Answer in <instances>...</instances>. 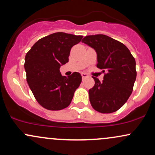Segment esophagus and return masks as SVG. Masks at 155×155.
<instances>
[{"label":"esophagus","instance_id":"esophagus-1","mask_svg":"<svg viewBox=\"0 0 155 155\" xmlns=\"http://www.w3.org/2000/svg\"><path fill=\"white\" fill-rule=\"evenodd\" d=\"M81 76H82V79H84V78L88 77V74L86 73H81Z\"/></svg>","mask_w":155,"mask_h":155}]
</instances>
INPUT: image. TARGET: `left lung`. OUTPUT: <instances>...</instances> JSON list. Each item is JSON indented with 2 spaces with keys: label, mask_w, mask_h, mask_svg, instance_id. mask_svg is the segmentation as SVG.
<instances>
[{
  "label": "left lung",
  "mask_w": 155,
  "mask_h": 155,
  "mask_svg": "<svg viewBox=\"0 0 155 155\" xmlns=\"http://www.w3.org/2000/svg\"><path fill=\"white\" fill-rule=\"evenodd\" d=\"M97 53V68L103 69V81L92 76L95 85L89 90L90 101L95 111H117L127 102L136 79V60L125 45L103 34L87 35L81 41Z\"/></svg>",
  "instance_id": "left-lung-1"
}]
</instances>
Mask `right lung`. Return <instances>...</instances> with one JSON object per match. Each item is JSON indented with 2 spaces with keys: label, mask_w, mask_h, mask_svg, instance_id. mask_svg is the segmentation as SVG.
I'll use <instances>...</instances> for the list:
<instances>
[{
  "label": "right lung",
  "mask_w": 155,
  "mask_h": 155,
  "mask_svg": "<svg viewBox=\"0 0 155 155\" xmlns=\"http://www.w3.org/2000/svg\"><path fill=\"white\" fill-rule=\"evenodd\" d=\"M82 35L54 33L39 39L27 53L25 69L27 81L42 107L58 111L68 107L81 82L79 73L62 76L60 68L68 62L70 51Z\"/></svg>",
  "instance_id": "add662e5"
}]
</instances>
